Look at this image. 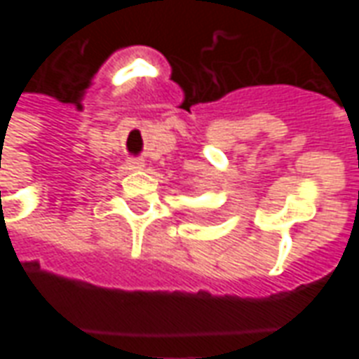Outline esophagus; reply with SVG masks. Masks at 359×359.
Here are the masks:
<instances>
[{"mask_svg":"<svg viewBox=\"0 0 359 359\" xmlns=\"http://www.w3.org/2000/svg\"><path fill=\"white\" fill-rule=\"evenodd\" d=\"M126 165H128V169H142V167H144V161H142V159H128Z\"/></svg>","mask_w":359,"mask_h":359,"instance_id":"34e87169","label":"esophagus"}]
</instances>
